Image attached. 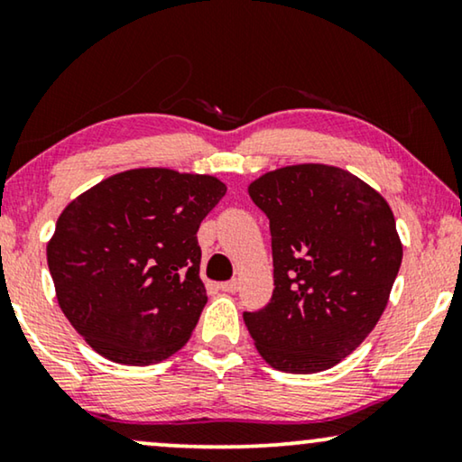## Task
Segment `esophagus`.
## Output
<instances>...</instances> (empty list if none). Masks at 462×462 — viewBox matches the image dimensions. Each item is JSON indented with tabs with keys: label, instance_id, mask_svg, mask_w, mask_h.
<instances>
[{
	"label": "esophagus",
	"instance_id": "obj_1",
	"mask_svg": "<svg viewBox=\"0 0 462 462\" xmlns=\"http://www.w3.org/2000/svg\"><path fill=\"white\" fill-rule=\"evenodd\" d=\"M218 288L223 290V292H229V294H233V292H237V290H239V282H237V280L223 282V283H218Z\"/></svg>",
	"mask_w": 462,
	"mask_h": 462
}]
</instances>
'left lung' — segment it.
<instances>
[{
  "label": "left lung",
  "mask_w": 462,
  "mask_h": 462,
  "mask_svg": "<svg viewBox=\"0 0 462 462\" xmlns=\"http://www.w3.org/2000/svg\"><path fill=\"white\" fill-rule=\"evenodd\" d=\"M267 214L273 296L244 313L271 368L315 374L351 356L374 330L400 271L403 245L376 189L343 168L294 163L248 185Z\"/></svg>",
  "instance_id": "8db88e82"
}]
</instances>
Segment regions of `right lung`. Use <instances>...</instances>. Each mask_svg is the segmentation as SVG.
I'll use <instances>...</instances> for the list:
<instances>
[{
	"label": "right lung",
	"mask_w": 462,
	"mask_h": 462,
	"mask_svg": "<svg viewBox=\"0 0 462 462\" xmlns=\"http://www.w3.org/2000/svg\"><path fill=\"white\" fill-rule=\"evenodd\" d=\"M225 193L210 174L134 168L65 206L48 267L60 311L98 356L151 365L187 345L208 300L198 229Z\"/></svg>",
	"instance_id": "right-lung-1"
}]
</instances>
